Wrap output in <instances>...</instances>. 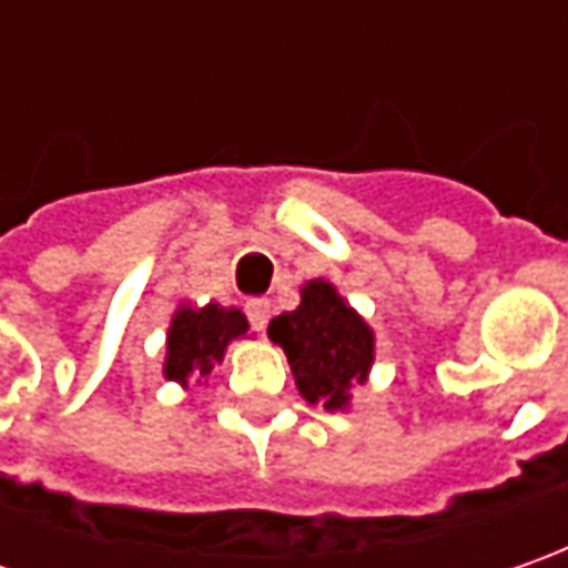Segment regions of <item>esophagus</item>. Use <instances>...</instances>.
<instances>
[{"label":"esophagus","mask_w":568,"mask_h":568,"mask_svg":"<svg viewBox=\"0 0 568 568\" xmlns=\"http://www.w3.org/2000/svg\"><path fill=\"white\" fill-rule=\"evenodd\" d=\"M246 316H250L252 328L262 332V328L268 325V318H272V300H265V296H252V300H246Z\"/></svg>","instance_id":"1"}]
</instances>
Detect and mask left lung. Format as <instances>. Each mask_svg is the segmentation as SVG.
Masks as SVG:
<instances>
[{"label": "left lung", "instance_id": "obj_1", "mask_svg": "<svg viewBox=\"0 0 568 568\" xmlns=\"http://www.w3.org/2000/svg\"><path fill=\"white\" fill-rule=\"evenodd\" d=\"M268 338L284 347L303 398L325 410L344 407L373 366L369 325L325 281H310L294 313L272 318Z\"/></svg>", "mask_w": 568, "mask_h": 568}]
</instances>
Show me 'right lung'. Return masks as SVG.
Returning a JSON list of instances; mask_svg holds the SVG:
<instances>
[{
	"label": "right lung",
	"mask_w": 568,
	"mask_h": 568,
	"mask_svg": "<svg viewBox=\"0 0 568 568\" xmlns=\"http://www.w3.org/2000/svg\"><path fill=\"white\" fill-rule=\"evenodd\" d=\"M250 328L240 310H221L207 303L205 310H180L173 316L166 335L164 376L173 382H186L192 373L207 376L214 363L224 361V351L233 338H243Z\"/></svg>",
	"instance_id": "add662e5"
}]
</instances>
